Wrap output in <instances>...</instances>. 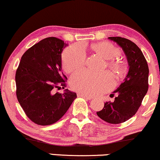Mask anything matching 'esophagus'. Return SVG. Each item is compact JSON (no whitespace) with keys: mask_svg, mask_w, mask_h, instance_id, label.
I'll return each instance as SVG.
<instances>
[{"mask_svg":"<svg viewBox=\"0 0 160 160\" xmlns=\"http://www.w3.org/2000/svg\"><path fill=\"white\" fill-rule=\"evenodd\" d=\"M78 96H80V97H82V98H85V99H87V100H91V99H92V96L84 95V94H82V93H78Z\"/></svg>","mask_w":160,"mask_h":160,"instance_id":"esophagus-1","label":"esophagus"}]
</instances>
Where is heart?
<instances>
[{
	"label": "heart",
	"instance_id": "b5f03b06",
	"mask_svg": "<svg viewBox=\"0 0 160 160\" xmlns=\"http://www.w3.org/2000/svg\"><path fill=\"white\" fill-rule=\"evenodd\" d=\"M92 50L102 58L108 61L107 67L116 78L122 76L124 66L116 58L120 55V50L111 43L99 42L92 45ZM86 53L79 44L71 45L63 53V68L67 72L79 70L85 64ZM70 86L76 91L86 96H96L110 90L113 85L112 77L108 73L96 74L89 71H82L71 77Z\"/></svg>",
	"mask_w": 160,
	"mask_h": 160
}]
</instances>
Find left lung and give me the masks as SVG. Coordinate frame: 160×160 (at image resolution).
<instances>
[{
    "label": "left lung",
    "instance_id": "1",
    "mask_svg": "<svg viewBox=\"0 0 160 160\" xmlns=\"http://www.w3.org/2000/svg\"><path fill=\"white\" fill-rule=\"evenodd\" d=\"M122 47L129 66L123 82L113 93V102H104L103 109L96 112L102 120L110 124H119L134 116L148 90L149 69L142 52L131 41L122 37H108ZM114 95V94H111Z\"/></svg>",
    "mask_w": 160,
    "mask_h": 160
}]
</instances>
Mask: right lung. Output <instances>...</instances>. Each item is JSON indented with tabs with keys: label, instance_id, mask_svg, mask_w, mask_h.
<instances>
[{
	"label": "right lung",
	"instance_id": "1",
	"mask_svg": "<svg viewBox=\"0 0 160 160\" xmlns=\"http://www.w3.org/2000/svg\"><path fill=\"white\" fill-rule=\"evenodd\" d=\"M68 44L49 37L28 49L21 57L15 74L16 96L26 115L39 125L58 121L77 97L68 89L64 93L56 88L65 87L62 72V53Z\"/></svg>",
	"mask_w": 160,
	"mask_h": 160
}]
</instances>
